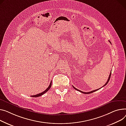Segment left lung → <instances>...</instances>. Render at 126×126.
<instances>
[{
	"instance_id": "left-lung-1",
	"label": "left lung",
	"mask_w": 126,
	"mask_h": 126,
	"mask_svg": "<svg viewBox=\"0 0 126 126\" xmlns=\"http://www.w3.org/2000/svg\"><path fill=\"white\" fill-rule=\"evenodd\" d=\"M109 41L110 42V43H110V41L109 40ZM111 72H110V76H109V78H108V80H107V81H106V82L105 83V84L103 86V87H104L105 86H106L107 83H108V81H109V80H110V76H111ZM73 88L75 89V90H77V91H79L80 92H81V93H83V94H91V93H93V92H95V91H97V90H99L100 88H99V89H97V90H93V91H91V92H82V91H80V90H78V89H77V88H75V87H74L73 86ZM102 87H101V88H102Z\"/></svg>"
}]
</instances>
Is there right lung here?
I'll return each mask as SVG.
<instances>
[{
  "instance_id": "1",
  "label": "right lung",
  "mask_w": 126,
  "mask_h": 126,
  "mask_svg": "<svg viewBox=\"0 0 126 126\" xmlns=\"http://www.w3.org/2000/svg\"><path fill=\"white\" fill-rule=\"evenodd\" d=\"M51 86H52V81H51V83H50V84H49V86L48 87V88H47L45 91H44L43 92H41V93H39V94H36V95H32V96H31V97H39V96H41V95H43V94H44L45 93H46L47 91H48L49 90V89L50 88H51Z\"/></svg>"
}]
</instances>
